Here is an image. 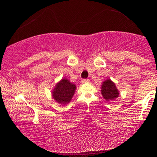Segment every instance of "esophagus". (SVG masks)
Returning <instances> with one entry per match:
<instances>
[{
  "label": "esophagus",
  "mask_w": 157,
  "mask_h": 157,
  "mask_svg": "<svg viewBox=\"0 0 157 157\" xmlns=\"http://www.w3.org/2000/svg\"><path fill=\"white\" fill-rule=\"evenodd\" d=\"M89 79H82V81H81V82L82 84H86V83H89Z\"/></svg>",
  "instance_id": "esophagus-1"
}]
</instances>
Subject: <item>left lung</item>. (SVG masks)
Masks as SVG:
<instances>
[{
	"instance_id": "obj_1",
	"label": "left lung",
	"mask_w": 157,
	"mask_h": 157,
	"mask_svg": "<svg viewBox=\"0 0 157 157\" xmlns=\"http://www.w3.org/2000/svg\"><path fill=\"white\" fill-rule=\"evenodd\" d=\"M101 94L107 102H113L119 97L120 93L116 84L110 79H106L101 85Z\"/></svg>"
}]
</instances>
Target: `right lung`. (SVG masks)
Instances as JSON below:
<instances>
[{"label": "right lung", "mask_w": 157, "mask_h": 157, "mask_svg": "<svg viewBox=\"0 0 157 157\" xmlns=\"http://www.w3.org/2000/svg\"><path fill=\"white\" fill-rule=\"evenodd\" d=\"M76 85L66 78H62L55 84L52 91V97L56 102L62 105L68 104L72 100L75 90Z\"/></svg>", "instance_id": "obj_1"}]
</instances>
